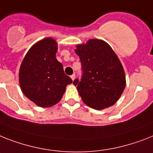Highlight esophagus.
<instances>
[{
	"label": "esophagus",
	"mask_w": 153,
	"mask_h": 153,
	"mask_svg": "<svg viewBox=\"0 0 153 153\" xmlns=\"http://www.w3.org/2000/svg\"><path fill=\"white\" fill-rule=\"evenodd\" d=\"M70 77H71V79H73V80H74V79H75V78H76V75H75V74H73V75H72L71 76H70Z\"/></svg>",
	"instance_id": "obj_1"
}]
</instances>
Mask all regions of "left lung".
<instances>
[{"label": "left lung", "mask_w": 153, "mask_h": 153, "mask_svg": "<svg viewBox=\"0 0 153 153\" xmlns=\"http://www.w3.org/2000/svg\"><path fill=\"white\" fill-rule=\"evenodd\" d=\"M82 65L80 80L75 79L79 96L88 106L101 110L114 105L126 86L123 68L112 48L98 39L76 45Z\"/></svg>", "instance_id": "8db88e82"}]
</instances>
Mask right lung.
<instances>
[{
    "label": "right lung",
    "instance_id": "right-lung-1",
    "mask_svg": "<svg viewBox=\"0 0 153 153\" xmlns=\"http://www.w3.org/2000/svg\"><path fill=\"white\" fill-rule=\"evenodd\" d=\"M58 45L47 37L34 44L26 53L19 69L22 93L38 106L47 108L61 100L65 88L73 83L62 64L55 58Z\"/></svg>",
    "mask_w": 153,
    "mask_h": 153
}]
</instances>
